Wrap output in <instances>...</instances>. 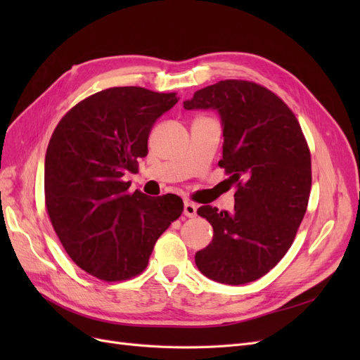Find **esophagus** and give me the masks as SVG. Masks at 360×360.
<instances>
[{
    "label": "esophagus",
    "instance_id": "1",
    "mask_svg": "<svg viewBox=\"0 0 360 360\" xmlns=\"http://www.w3.org/2000/svg\"><path fill=\"white\" fill-rule=\"evenodd\" d=\"M183 213H184V216H188V217H195V216H197V205H195L193 202L186 201V202H184V207H183Z\"/></svg>",
    "mask_w": 360,
    "mask_h": 360
}]
</instances>
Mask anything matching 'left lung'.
<instances>
[{"label": "left lung", "instance_id": "obj_1", "mask_svg": "<svg viewBox=\"0 0 360 360\" xmlns=\"http://www.w3.org/2000/svg\"><path fill=\"white\" fill-rule=\"evenodd\" d=\"M183 108L219 114V167L237 186L233 212L198 209L213 238L195 254V264L221 284H248L274 269L296 237L312 181L308 144L290 108L254 82L219 81L195 91Z\"/></svg>", "mask_w": 360, "mask_h": 360}]
</instances>
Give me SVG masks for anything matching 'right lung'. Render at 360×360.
<instances>
[{
    "label": "right lung",
    "instance_id": "add662e5",
    "mask_svg": "<svg viewBox=\"0 0 360 360\" xmlns=\"http://www.w3.org/2000/svg\"><path fill=\"white\" fill-rule=\"evenodd\" d=\"M176 93L114 86L61 118L45 156V201L53 230L86 274L112 282L143 271L162 233L183 212L177 195L150 198L123 177L136 172Z\"/></svg>",
    "mask_w": 360,
    "mask_h": 360
}]
</instances>
